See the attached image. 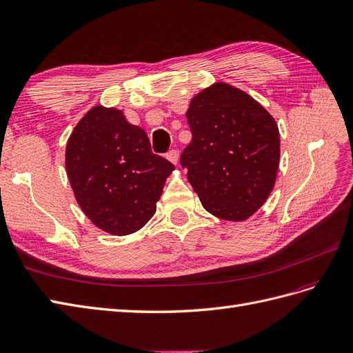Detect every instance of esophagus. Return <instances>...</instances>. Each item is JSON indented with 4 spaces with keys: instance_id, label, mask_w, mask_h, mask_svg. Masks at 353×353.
<instances>
[{
    "instance_id": "34e87169",
    "label": "esophagus",
    "mask_w": 353,
    "mask_h": 353,
    "mask_svg": "<svg viewBox=\"0 0 353 353\" xmlns=\"http://www.w3.org/2000/svg\"><path fill=\"white\" fill-rule=\"evenodd\" d=\"M167 159H168L170 162H173L174 165H177V162H179V153H177V150L171 149V150L167 153Z\"/></svg>"
}]
</instances>
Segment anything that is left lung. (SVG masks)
<instances>
[{"label": "left lung", "mask_w": 353, "mask_h": 353, "mask_svg": "<svg viewBox=\"0 0 353 353\" xmlns=\"http://www.w3.org/2000/svg\"><path fill=\"white\" fill-rule=\"evenodd\" d=\"M192 141L180 155L204 209L225 221L250 218L274 188L280 135L274 117L254 98L218 82L186 112Z\"/></svg>", "instance_id": "obj_1"}]
</instances>
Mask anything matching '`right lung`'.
I'll return each instance as SVG.
<instances>
[{
    "label": "right lung",
    "instance_id": "1",
    "mask_svg": "<svg viewBox=\"0 0 353 353\" xmlns=\"http://www.w3.org/2000/svg\"><path fill=\"white\" fill-rule=\"evenodd\" d=\"M65 167L83 213L113 236H128L149 222L174 170L152 152L143 128L103 105L90 108L71 132Z\"/></svg>",
    "mask_w": 353,
    "mask_h": 353
}]
</instances>
